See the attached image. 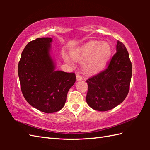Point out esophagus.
I'll use <instances>...</instances> for the list:
<instances>
[{
    "label": "esophagus",
    "instance_id": "esophagus-1",
    "mask_svg": "<svg viewBox=\"0 0 150 150\" xmlns=\"http://www.w3.org/2000/svg\"><path fill=\"white\" fill-rule=\"evenodd\" d=\"M76 79H77V81H81V80H82V76H81L80 75H79V74H77V75H76Z\"/></svg>",
    "mask_w": 150,
    "mask_h": 150
}]
</instances>
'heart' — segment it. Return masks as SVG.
<instances>
[{
    "mask_svg": "<svg viewBox=\"0 0 150 150\" xmlns=\"http://www.w3.org/2000/svg\"><path fill=\"white\" fill-rule=\"evenodd\" d=\"M112 49L110 44L101 41H91L84 46L71 52L72 58L82 62L83 71L87 73H96L104 68L109 60ZM65 61L72 62L68 55H64Z\"/></svg>",
    "mask_w": 150,
    "mask_h": 150,
    "instance_id": "1",
    "label": "heart"
}]
</instances>
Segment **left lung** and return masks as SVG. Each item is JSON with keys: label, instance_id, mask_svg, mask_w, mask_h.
<instances>
[{"label": "left lung", "instance_id": "left-lung-1", "mask_svg": "<svg viewBox=\"0 0 150 150\" xmlns=\"http://www.w3.org/2000/svg\"><path fill=\"white\" fill-rule=\"evenodd\" d=\"M116 53L107 68L86 81L88 104L95 110L105 111L122 103L129 90L132 65L122 42L117 40Z\"/></svg>", "mask_w": 150, "mask_h": 150}]
</instances>
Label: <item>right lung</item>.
Listing matches in <instances>:
<instances>
[{
    "instance_id": "1",
    "label": "right lung",
    "mask_w": 150,
    "mask_h": 150,
    "mask_svg": "<svg viewBox=\"0 0 150 150\" xmlns=\"http://www.w3.org/2000/svg\"><path fill=\"white\" fill-rule=\"evenodd\" d=\"M50 37L31 41L22 51L18 66L22 93L31 106L44 113L64 107L68 92L75 84L74 73L56 71L50 54Z\"/></svg>"
}]
</instances>
